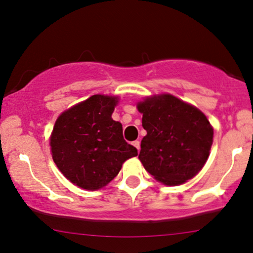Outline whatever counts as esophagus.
<instances>
[{
  "mask_svg": "<svg viewBox=\"0 0 253 253\" xmlns=\"http://www.w3.org/2000/svg\"><path fill=\"white\" fill-rule=\"evenodd\" d=\"M133 146H134L138 151H140V141H138V140L133 141Z\"/></svg>",
  "mask_w": 253,
  "mask_h": 253,
  "instance_id": "34e87169",
  "label": "esophagus"
}]
</instances>
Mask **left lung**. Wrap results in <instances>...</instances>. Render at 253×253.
I'll list each match as a JSON object with an SVG mask.
<instances>
[{
    "instance_id": "8db88e82",
    "label": "left lung",
    "mask_w": 253,
    "mask_h": 253,
    "mask_svg": "<svg viewBox=\"0 0 253 253\" xmlns=\"http://www.w3.org/2000/svg\"><path fill=\"white\" fill-rule=\"evenodd\" d=\"M136 109L146 129L138 157L145 170L165 185H179L195 177L213 144L214 129L207 117L165 92L144 97Z\"/></svg>"
}]
</instances>
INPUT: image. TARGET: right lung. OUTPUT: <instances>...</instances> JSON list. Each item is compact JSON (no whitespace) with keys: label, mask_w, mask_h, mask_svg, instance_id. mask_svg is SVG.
<instances>
[{"label":"right lung","mask_w":253,"mask_h":253,"mask_svg":"<svg viewBox=\"0 0 253 253\" xmlns=\"http://www.w3.org/2000/svg\"><path fill=\"white\" fill-rule=\"evenodd\" d=\"M120 97L92 95L64 110L50 135L51 155L65 178L85 190H98L118 176L127 159L138 155L123 136L112 114Z\"/></svg>","instance_id":"add662e5"}]
</instances>
